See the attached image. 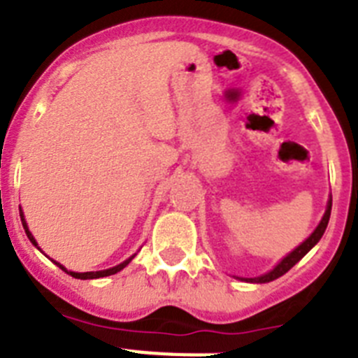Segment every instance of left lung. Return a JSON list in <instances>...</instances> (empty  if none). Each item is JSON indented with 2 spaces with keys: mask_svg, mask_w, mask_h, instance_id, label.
Instances as JSON below:
<instances>
[{
  "mask_svg": "<svg viewBox=\"0 0 358 358\" xmlns=\"http://www.w3.org/2000/svg\"><path fill=\"white\" fill-rule=\"evenodd\" d=\"M330 213H331V197H330V201H328L327 211H324V215H322L319 226L315 227L314 233H312V235H310L308 238L301 243V245H297L292 252H289V255H287L285 258H283V260H281L280 264L273 268V271H268V273L264 274V276L245 278V281H249V283H268V281L276 280V278H280V276H283L285 273H289L290 268H292L297 262L301 260L303 256H305L310 249L314 248L315 243L321 240V236L324 235V229H327L328 220H330Z\"/></svg>",
  "mask_w": 358,
  "mask_h": 358,
  "instance_id": "left-lung-1",
  "label": "left lung"
}]
</instances>
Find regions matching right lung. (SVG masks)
<instances>
[{
    "mask_svg": "<svg viewBox=\"0 0 358 358\" xmlns=\"http://www.w3.org/2000/svg\"><path fill=\"white\" fill-rule=\"evenodd\" d=\"M19 215H21V222H23L24 233H27V236H28V238H30V242L34 243V245H36L37 249H39V245H37L36 238H34V235H31V233H30V229H28V226H27V220H24V215H23V210H21V208H19ZM132 258H134V256H131V258H129V260H125V262H123V264L116 265V267H113V268H106V271H96V273H73V271H68V268H66V267H62V265H61V264H57V262H53V264H55L57 267H61L62 271H64V273L71 274L73 278H77V280H94V278H106V276H110V274H116V273H120V271H122L123 267H127V265L131 264V260H132Z\"/></svg>",
    "mask_w": 358,
    "mask_h": 358,
    "instance_id": "obj_1",
    "label": "right lung"
}]
</instances>
